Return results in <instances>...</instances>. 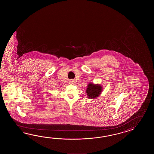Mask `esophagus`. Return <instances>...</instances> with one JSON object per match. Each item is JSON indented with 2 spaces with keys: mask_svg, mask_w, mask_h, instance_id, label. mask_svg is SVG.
<instances>
[{
  "mask_svg": "<svg viewBox=\"0 0 154 154\" xmlns=\"http://www.w3.org/2000/svg\"><path fill=\"white\" fill-rule=\"evenodd\" d=\"M69 83H70V84H73V83H74V81H73L72 80H70V82H69Z\"/></svg>",
  "mask_w": 154,
  "mask_h": 154,
  "instance_id": "esophagus-1",
  "label": "esophagus"
}]
</instances>
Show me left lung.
<instances>
[{
  "mask_svg": "<svg viewBox=\"0 0 154 154\" xmlns=\"http://www.w3.org/2000/svg\"><path fill=\"white\" fill-rule=\"evenodd\" d=\"M102 91V86L100 85L93 84H89L86 90V93L88 98H91L97 97Z\"/></svg>",
  "mask_w": 154,
  "mask_h": 154,
  "instance_id": "obj_1",
  "label": "left lung"
}]
</instances>
